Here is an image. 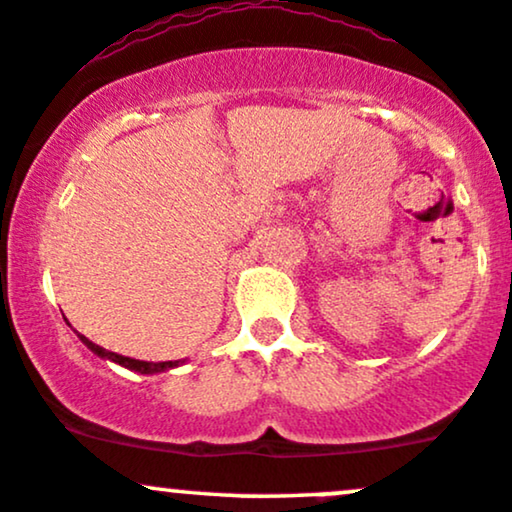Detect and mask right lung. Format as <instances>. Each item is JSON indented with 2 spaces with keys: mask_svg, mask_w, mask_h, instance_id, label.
Instances as JSON below:
<instances>
[{
  "mask_svg": "<svg viewBox=\"0 0 512 512\" xmlns=\"http://www.w3.org/2000/svg\"><path fill=\"white\" fill-rule=\"evenodd\" d=\"M77 338H80L84 345L89 347V350L94 352V355L101 357V359H109V362L114 364H121V367L131 369V372H138V374H160V372H167V369H174L179 367V359H174V362H143V359H133V357H123V355H116V352H109L104 350V347L94 345L92 340H87L84 335L77 333Z\"/></svg>",
  "mask_w": 512,
  "mask_h": 512,
  "instance_id": "right-lung-1",
  "label": "right lung"
}]
</instances>
